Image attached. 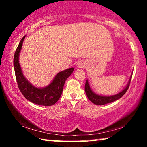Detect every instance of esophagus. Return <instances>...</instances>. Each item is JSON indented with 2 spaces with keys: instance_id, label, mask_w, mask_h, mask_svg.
Segmentation results:
<instances>
[{
  "instance_id": "34e87169",
  "label": "esophagus",
  "mask_w": 147,
  "mask_h": 147,
  "mask_svg": "<svg viewBox=\"0 0 147 147\" xmlns=\"http://www.w3.org/2000/svg\"><path fill=\"white\" fill-rule=\"evenodd\" d=\"M86 67V63L85 62L82 61H80L79 63H78V68H84Z\"/></svg>"
}]
</instances>
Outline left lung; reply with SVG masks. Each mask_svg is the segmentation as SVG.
I'll return each mask as SVG.
<instances>
[{
	"mask_svg": "<svg viewBox=\"0 0 147 147\" xmlns=\"http://www.w3.org/2000/svg\"><path fill=\"white\" fill-rule=\"evenodd\" d=\"M131 78H132V76L130 77V79L129 80V82H128L127 86H126V87L124 88L121 92H120V93L116 94V95L112 96H99V95H97V94H94L90 87L88 81V80H86V84H85L86 94L88 96V99H89L92 103L95 104L96 105H104V104L111 103L112 102H114L116 101V100L120 99V98L122 97V96H124V94L127 92L128 88H129Z\"/></svg>",
	"mask_w": 147,
	"mask_h": 147,
	"instance_id": "obj_1",
	"label": "left lung"
}]
</instances>
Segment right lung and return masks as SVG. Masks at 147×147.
Here are the masks:
<instances>
[{
	"label": "right lung",
	"instance_id": "right-lung-1",
	"mask_svg": "<svg viewBox=\"0 0 147 147\" xmlns=\"http://www.w3.org/2000/svg\"><path fill=\"white\" fill-rule=\"evenodd\" d=\"M25 38V36H24L20 41L14 55V69L18 88L26 99L34 104L41 106L53 105L61 97L65 80L74 71V68H69L58 73L46 88H35L24 77L19 63V53Z\"/></svg>",
	"mask_w": 147,
	"mask_h": 147
}]
</instances>
